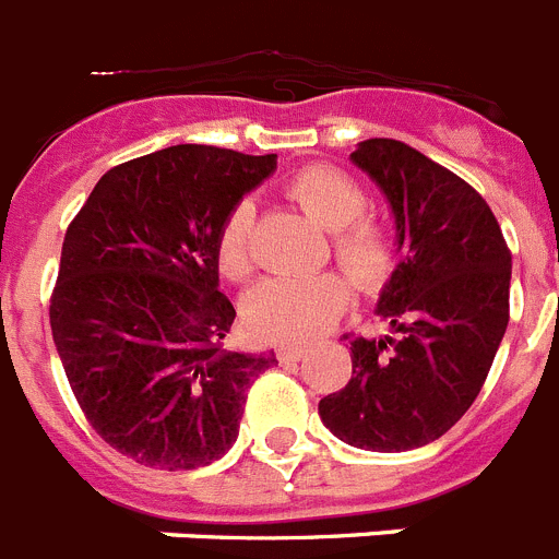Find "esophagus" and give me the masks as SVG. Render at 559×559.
<instances>
[{
	"label": "esophagus",
	"mask_w": 559,
	"mask_h": 559,
	"mask_svg": "<svg viewBox=\"0 0 559 559\" xmlns=\"http://www.w3.org/2000/svg\"><path fill=\"white\" fill-rule=\"evenodd\" d=\"M302 355H305L302 344H288V347L276 349V358L283 360V364H288V360H299Z\"/></svg>",
	"instance_id": "1"
}]
</instances>
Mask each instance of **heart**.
I'll use <instances>...</instances> for the list:
<instances>
[{
  "mask_svg": "<svg viewBox=\"0 0 559 559\" xmlns=\"http://www.w3.org/2000/svg\"><path fill=\"white\" fill-rule=\"evenodd\" d=\"M290 199L330 229L333 254L358 290H378L394 271L386 226L364 215L367 192L338 167L310 165L294 176ZM257 210L249 199L231 206L218 231V265L231 280L251 274V229ZM349 288L335 271L310 276H274L246 294L243 322L260 338L308 341L324 333L347 308Z\"/></svg>",
  "mask_w": 559,
  "mask_h": 559,
  "instance_id": "1",
  "label": "heart"
}]
</instances>
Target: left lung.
<instances>
[{"label": "left lung", "mask_w": 559, "mask_h": 559, "mask_svg": "<svg viewBox=\"0 0 559 559\" xmlns=\"http://www.w3.org/2000/svg\"><path fill=\"white\" fill-rule=\"evenodd\" d=\"M349 162L389 201L400 263L380 288V338H353V378L319 403L353 448H423L473 406L510 322L512 254L487 201L397 140L358 142Z\"/></svg>", "instance_id": "obj_1"}]
</instances>
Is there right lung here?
Here are the masks:
<instances>
[{
	"mask_svg": "<svg viewBox=\"0 0 559 559\" xmlns=\"http://www.w3.org/2000/svg\"><path fill=\"white\" fill-rule=\"evenodd\" d=\"M274 170L276 153L173 145L111 167L69 224L52 341L92 428L133 462H218L276 364L274 349L224 347L235 308L215 251L231 206Z\"/></svg>",
	"mask_w": 559,
	"mask_h": 559,
	"instance_id": "add662e5",
	"label": "right lung"
}]
</instances>
